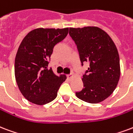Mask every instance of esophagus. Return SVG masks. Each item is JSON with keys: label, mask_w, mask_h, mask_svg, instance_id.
<instances>
[{"label": "esophagus", "mask_w": 133, "mask_h": 133, "mask_svg": "<svg viewBox=\"0 0 133 133\" xmlns=\"http://www.w3.org/2000/svg\"><path fill=\"white\" fill-rule=\"evenodd\" d=\"M67 77H68V79H72L74 77V75L72 73L70 74V75H67Z\"/></svg>", "instance_id": "esophagus-1"}]
</instances>
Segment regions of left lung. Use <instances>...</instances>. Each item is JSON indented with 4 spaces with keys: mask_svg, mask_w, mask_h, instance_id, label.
Wrapping results in <instances>:
<instances>
[{
    "mask_svg": "<svg viewBox=\"0 0 133 133\" xmlns=\"http://www.w3.org/2000/svg\"><path fill=\"white\" fill-rule=\"evenodd\" d=\"M69 34L77 45L82 65L89 63L82 79L84 88L76 96L87 103H100L113 93L120 78L116 45L105 31L96 26L70 28Z\"/></svg>",
    "mask_w": 133,
    "mask_h": 133,
    "instance_id": "8db88e82",
    "label": "left lung"
}]
</instances>
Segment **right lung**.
I'll return each mask as SVG.
<instances>
[{
	"mask_svg": "<svg viewBox=\"0 0 133 133\" xmlns=\"http://www.w3.org/2000/svg\"><path fill=\"white\" fill-rule=\"evenodd\" d=\"M68 33V28H43L31 30L17 50L15 75L19 89L26 100L43 105L56 98L66 76L56 75L47 66L56 44Z\"/></svg>",
	"mask_w": 133,
	"mask_h": 133,
	"instance_id": "1",
	"label": "right lung"
}]
</instances>
